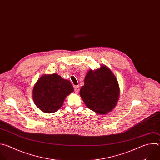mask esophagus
I'll list each match as a JSON object with an SVG mask.
<instances>
[{"instance_id":"34e87169","label":"esophagus","mask_w":160,"mask_h":160,"mask_svg":"<svg viewBox=\"0 0 160 160\" xmlns=\"http://www.w3.org/2000/svg\"><path fill=\"white\" fill-rule=\"evenodd\" d=\"M79 86H74V91L76 93H78L79 92Z\"/></svg>"}]
</instances>
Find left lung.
Segmentation results:
<instances>
[{
	"label": "left lung",
	"mask_w": 160,
	"mask_h": 160,
	"mask_svg": "<svg viewBox=\"0 0 160 160\" xmlns=\"http://www.w3.org/2000/svg\"><path fill=\"white\" fill-rule=\"evenodd\" d=\"M80 95L86 105L91 110L105 114L116 105L120 94L118 81L106 66L94 71H89L84 79Z\"/></svg>",
	"instance_id": "1"
}]
</instances>
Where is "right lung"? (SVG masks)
Here are the masks:
<instances>
[{
    "label": "right lung",
    "instance_id": "add662e5",
    "mask_svg": "<svg viewBox=\"0 0 160 160\" xmlns=\"http://www.w3.org/2000/svg\"><path fill=\"white\" fill-rule=\"evenodd\" d=\"M73 90L69 81L63 79L57 74L44 75L34 86L33 98L40 110L51 113L62 107L66 97Z\"/></svg>",
    "mask_w": 160,
    "mask_h": 160
}]
</instances>
